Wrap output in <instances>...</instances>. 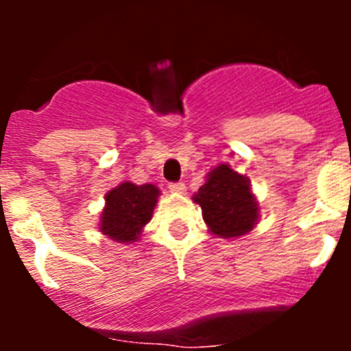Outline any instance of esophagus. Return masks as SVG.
<instances>
[{"instance_id": "1", "label": "esophagus", "mask_w": 351, "mask_h": 351, "mask_svg": "<svg viewBox=\"0 0 351 351\" xmlns=\"http://www.w3.org/2000/svg\"><path fill=\"white\" fill-rule=\"evenodd\" d=\"M169 190L172 191V193H184L186 186L184 182H170Z\"/></svg>"}]
</instances>
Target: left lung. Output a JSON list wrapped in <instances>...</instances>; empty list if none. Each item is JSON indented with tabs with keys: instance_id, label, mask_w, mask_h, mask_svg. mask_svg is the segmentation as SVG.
<instances>
[{
	"instance_id": "1",
	"label": "left lung",
	"mask_w": 351,
	"mask_h": 351,
	"mask_svg": "<svg viewBox=\"0 0 351 351\" xmlns=\"http://www.w3.org/2000/svg\"><path fill=\"white\" fill-rule=\"evenodd\" d=\"M193 200L202 207L204 221L218 237L244 235L258 221V204L251 193L250 181L228 165L210 170Z\"/></svg>"
}]
</instances>
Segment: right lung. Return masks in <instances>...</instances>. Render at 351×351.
Segmentation results:
<instances>
[{
	"label": "right lung",
	"instance_id": "1",
	"mask_svg": "<svg viewBox=\"0 0 351 351\" xmlns=\"http://www.w3.org/2000/svg\"><path fill=\"white\" fill-rule=\"evenodd\" d=\"M154 184H133L126 181L105 195L100 230L116 243L132 244L138 241L142 228L151 221L158 202Z\"/></svg>",
	"mask_w": 351,
	"mask_h": 351
}]
</instances>
